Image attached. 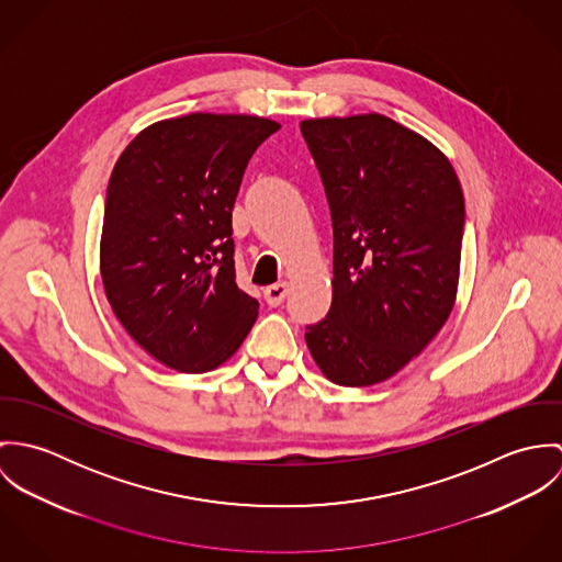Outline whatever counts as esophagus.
<instances>
[{
    "label": "esophagus",
    "mask_w": 562,
    "mask_h": 562,
    "mask_svg": "<svg viewBox=\"0 0 562 562\" xmlns=\"http://www.w3.org/2000/svg\"><path fill=\"white\" fill-rule=\"evenodd\" d=\"M285 296H288V283H285V281H279V283L268 285V288L263 290V299H266V303H268L270 307H279V305L285 301Z\"/></svg>",
    "instance_id": "esophagus-1"
}]
</instances>
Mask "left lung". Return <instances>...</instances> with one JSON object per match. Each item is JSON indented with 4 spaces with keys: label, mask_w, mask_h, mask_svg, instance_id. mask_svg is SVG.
I'll return each instance as SVG.
<instances>
[{
    "label": "left lung",
    "mask_w": 562,
    "mask_h": 562,
    "mask_svg": "<svg viewBox=\"0 0 562 562\" xmlns=\"http://www.w3.org/2000/svg\"><path fill=\"white\" fill-rule=\"evenodd\" d=\"M333 223V301L307 326L322 374L387 381L446 324L457 299L465 201L448 158L383 114L310 119Z\"/></svg>",
    "instance_id": "1"
}]
</instances>
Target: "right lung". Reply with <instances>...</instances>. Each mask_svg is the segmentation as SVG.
<instances>
[{
	"instance_id": "obj_1",
	"label": "right lung",
	"mask_w": 562,
	"mask_h": 562,
	"mask_svg": "<svg viewBox=\"0 0 562 562\" xmlns=\"http://www.w3.org/2000/svg\"><path fill=\"white\" fill-rule=\"evenodd\" d=\"M279 127L196 112L149 125L114 164L99 248L105 296L172 370L218 368L257 321L259 303L236 283L232 212L246 164Z\"/></svg>"
}]
</instances>
